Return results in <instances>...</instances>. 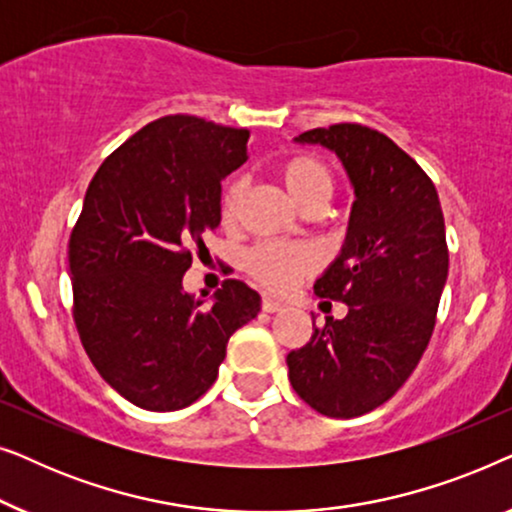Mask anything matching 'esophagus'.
Instances as JSON below:
<instances>
[{
	"mask_svg": "<svg viewBox=\"0 0 512 512\" xmlns=\"http://www.w3.org/2000/svg\"><path fill=\"white\" fill-rule=\"evenodd\" d=\"M261 307L265 312H279L282 310V303H279V300H275V298H270V296H263V303H261Z\"/></svg>",
	"mask_w": 512,
	"mask_h": 512,
	"instance_id": "1",
	"label": "esophagus"
}]
</instances>
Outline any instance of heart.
Wrapping results in <instances>:
<instances>
[{"label": "heart", "instance_id": "obj_1", "mask_svg": "<svg viewBox=\"0 0 512 512\" xmlns=\"http://www.w3.org/2000/svg\"><path fill=\"white\" fill-rule=\"evenodd\" d=\"M277 179L289 193V198L300 209H324L331 200L335 177L333 170L314 153H291L277 163ZM244 195H247V181L242 177H230L221 186L219 193V214L223 223H235L240 216ZM319 268L317 251L305 244H275L263 242L251 247L244 254V270L263 284L265 289L286 291L298 282L300 277L312 275Z\"/></svg>", "mask_w": 512, "mask_h": 512}]
</instances>
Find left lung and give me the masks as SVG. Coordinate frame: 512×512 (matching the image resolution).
I'll return each mask as SVG.
<instances>
[{
    "label": "left lung",
    "mask_w": 512,
    "mask_h": 512,
    "mask_svg": "<svg viewBox=\"0 0 512 512\" xmlns=\"http://www.w3.org/2000/svg\"><path fill=\"white\" fill-rule=\"evenodd\" d=\"M298 142L338 153L356 200L345 247L314 284L349 312L289 352V380L321 415L359 417L403 387L429 345L450 265L443 209L429 174L382 132L338 123Z\"/></svg>",
    "instance_id": "1"
}]
</instances>
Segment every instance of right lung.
Here are the masks:
<instances>
[{
	"instance_id": "add662e5",
	"label": "right lung",
	"mask_w": 512,
	"mask_h": 512,
	"mask_svg": "<svg viewBox=\"0 0 512 512\" xmlns=\"http://www.w3.org/2000/svg\"><path fill=\"white\" fill-rule=\"evenodd\" d=\"M249 130L191 114L144 125L104 158L69 235L74 324L104 382L137 408L181 410L212 387L230 335L261 296L226 279L214 303L184 293L193 244L221 221L226 174Z\"/></svg>"
}]
</instances>
